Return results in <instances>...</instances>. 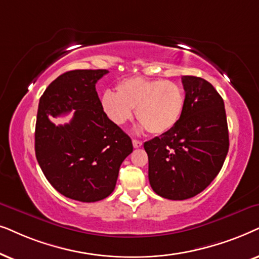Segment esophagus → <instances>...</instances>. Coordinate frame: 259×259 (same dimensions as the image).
Listing matches in <instances>:
<instances>
[{
    "mask_svg": "<svg viewBox=\"0 0 259 259\" xmlns=\"http://www.w3.org/2000/svg\"><path fill=\"white\" fill-rule=\"evenodd\" d=\"M133 146H134V148H140V147H142V142L139 140H133Z\"/></svg>",
    "mask_w": 259,
    "mask_h": 259,
    "instance_id": "esophagus-1",
    "label": "esophagus"
}]
</instances>
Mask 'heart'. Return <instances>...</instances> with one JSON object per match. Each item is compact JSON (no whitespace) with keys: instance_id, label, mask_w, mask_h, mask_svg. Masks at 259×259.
Segmentation results:
<instances>
[{"instance_id":"obj_1","label":"heart","mask_w":259,"mask_h":259,"mask_svg":"<svg viewBox=\"0 0 259 259\" xmlns=\"http://www.w3.org/2000/svg\"><path fill=\"white\" fill-rule=\"evenodd\" d=\"M116 91H106L101 99L103 111L116 125L132 119L136 110L141 126L162 135L170 132L184 113L185 92L177 82L133 77L118 82Z\"/></svg>"}]
</instances>
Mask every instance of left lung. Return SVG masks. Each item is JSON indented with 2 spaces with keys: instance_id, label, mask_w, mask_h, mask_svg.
Wrapping results in <instances>:
<instances>
[{
  "instance_id": "8db88e82",
  "label": "left lung",
  "mask_w": 259,
  "mask_h": 259,
  "mask_svg": "<svg viewBox=\"0 0 259 259\" xmlns=\"http://www.w3.org/2000/svg\"><path fill=\"white\" fill-rule=\"evenodd\" d=\"M186 105L170 132L144 143L153 191L169 200L202 192L222 169L229 151L224 101L205 79L184 75Z\"/></svg>"
}]
</instances>
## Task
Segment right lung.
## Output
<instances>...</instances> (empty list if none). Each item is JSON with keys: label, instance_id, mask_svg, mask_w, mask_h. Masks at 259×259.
I'll list each match as a JSON object with an SVG mask.
<instances>
[{"label": "right lung", "instance_id": "1", "mask_svg": "<svg viewBox=\"0 0 259 259\" xmlns=\"http://www.w3.org/2000/svg\"><path fill=\"white\" fill-rule=\"evenodd\" d=\"M108 70H74L53 80L41 96L35 155L48 182L81 202L105 199L115 189L119 167L133 153L132 139L103 111L96 84ZM75 110L64 126L49 119Z\"/></svg>", "mask_w": 259, "mask_h": 259}]
</instances>
